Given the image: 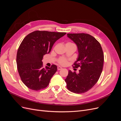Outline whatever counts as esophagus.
Listing matches in <instances>:
<instances>
[{"instance_id":"34e87169","label":"esophagus","mask_w":121,"mask_h":121,"mask_svg":"<svg viewBox=\"0 0 121 121\" xmlns=\"http://www.w3.org/2000/svg\"><path fill=\"white\" fill-rule=\"evenodd\" d=\"M61 69H62V68H61V67H60V66H58V67H57V69H58V71L60 70Z\"/></svg>"}]
</instances>
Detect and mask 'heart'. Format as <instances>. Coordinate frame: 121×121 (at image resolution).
I'll list each match as a JSON object with an SVG mask.
<instances>
[{"mask_svg":"<svg viewBox=\"0 0 121 121\" xmlns=\"http://www.w3.org/2000/svg\"><path fill=\"white\" fill-rule=\"evenodd\" d=\"M73 44V43L68 42L66 44ZM58 63H59V64L61 65H65V64H67V60H65V58H64L63 57H61L60 58L59 60H58Z\"/></svg>","mask_w":121,"mask_h":121,"instance_id":"b5f03b06","label":"heart"}]
</instances>
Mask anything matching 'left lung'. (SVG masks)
Masks as SVG:
<instances>
[{
    "label": "left lung",
    "instance_id": "obj_1",
    "mask_svg": "<svg viewBox=\"0 0 121 121\" xmlns=\"http://www.w3.org/2000/svg\"><path fill=\"white\" fill-rule=\"evenodd\" d=\"M77 46L78 56L73 67H80L79 73L69 71L65 80L68 90L75 93H83L95 85L103 68L104 55L100 44L91 35L85 33L67 34Z\"/></svg>",
    "mask_w": 121,
    "mask_h": 121
}]
</instances>
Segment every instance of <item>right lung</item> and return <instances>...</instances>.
<instances>
[{"label": "right lung", "mask_w": 121, "mask_h": 121, "mask_svg": "<svg viewBox=\"0 0 121 121\" xmlns=\"http://www.w3.org/2000/svg\"><path fill=\"white\" fill-rule=\"evenodd\" d=\"M65 34V32L36 31L23 39L17 52V68L22 81L29 89L37 91L48 85L57 68L54 65L43 68L42 58L50 52L54 43Z\"/></svg>", "instance_id": "1"}]
</instances>
